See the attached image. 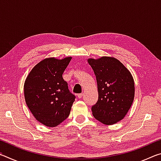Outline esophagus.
<instances>
[{"mask_svg":"<svg viewBox=\"0 0 161 161\" xmlns=\"http://www.w3.org/2000/svg\"><path fill=\"white\" fill-rule=\"evenodd\" d=\"M82 97H83V94H77V97L79 98V99H81V98H82Z\"/></svg>","mask_w":161,"mask_h":161,"instance_id":"obj_1","label":"esophagus"}]
</instances>
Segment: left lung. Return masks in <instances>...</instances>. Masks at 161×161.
<instances>
[{
    "label": "left lung",
    "mask_w": 161,
    "mask_h": 161,
    "mask_svg": "<svg viewBox=\"0 0 161 161\" xmlns=\"http://www.w3.org/2000/svg\"><path fill=\"white\" fill-rule=\"evenodd\" d=\"M87 62L96 76L99 94L97 102L92 107V114L105 125L116 124L126 116L134 99L131 73L113 57L89 58Z\"/></svg>",
    "instance_id": "1"
}]
</instances>
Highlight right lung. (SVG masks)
Wrapping results in <instances>:
<instances>
[{"instance_id": "add662e5", "label": "right lung", "mask_w": 161, "mask_h": 161, "mask_svg": "<svg viewBox=\"0 0 161 161\" xmlns=\"http://www.w3.org/2000/svg\"><path fill=\"white\" fill-rule=\"evenodd\" d=\"M72 59L45 58L35 65L24 83V97L32 115L40 123L55 127L70 113L75 97L68 89L62 74Z\"/></svg>"}]
</instances>
